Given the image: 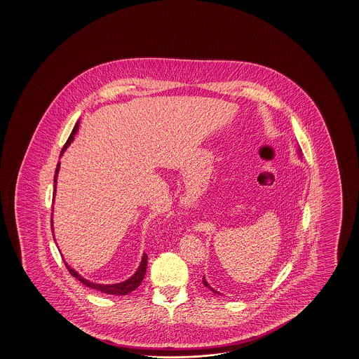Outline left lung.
Returning a JSON list of instances; mask_svg holds the SVG:
<instances>
[{"label":"left lung","mask_w":359,"mask_h":359,"mask_svg":"<svg viewBox=\"0 0 359 359\" xmlns=\"http://www.w3.org/2000/svg\"><path fill=\"white\" fill-rule=\"evenodd\" d=\"M299 152H300V149H299ZM203 285H205V287H208V288H210V290H211V291H214V292H215V294H217V295H222V294H220V292H219V291H216V290H214V288H212V287L210 286V285H208V282H207V280H205V278L203 277Z\"/></svg>","instance_id":"1"}]
</instances>
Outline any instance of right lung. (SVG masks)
Wrapping results in <instances>:
<instances>
[{
  "instance_id": "right-lung-1",
  "label": "right lung",
  "mask_w": 359,
  "mask_h": 359,
  "mask_svg": "<svg viewBox=\"0 0 359 359\" xmlns=\"http://www.w3.org/2000/svg\"><path fill=\"white\" fill-rule=\"evenodd\" d=\"M79 124H80V122L77 121V123H76L74 128H73L72 133L69 135V137H68L67 143H65V145L62 147V154H60V156H62V154L65 152V149H67V148L71 145V143H72L73 139H74V135H76L77 131H79ZM59 169H60V163H57L56 170H55V178H53V182H55L53 201H55V194H56V182H57V173H59ZM52 211H53V210H52ZM51 226L52 231H53V222H52V220ZM147 261H148V256L144 253L143 257H142V262H140V265L137 267V270L135 271V274H133V277L128 278V279H127V280H124V282H121V283H114V285L93 283L90 280H88V279L82 278L81 276H80L76 270H73L72 267L69 266L65 261H64V264H65V266L68 269L69 274H71L72 277L76 278V279H79V280L81 282L82 285H85L86 287H90V288H94V290H98V291L104 292V294H111V295H127V294H130V292L135 291L137 287L140 286V283L143 282L144 276H145V271H147Z\"/></svg>"
}]
</instances>
